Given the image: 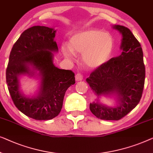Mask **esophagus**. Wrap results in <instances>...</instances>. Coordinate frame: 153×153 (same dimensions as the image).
Here are the masks:
<instances>
[{
  "instance_id": "1",
  "label": "esophagus",
  "mask_w": 153,
  "mask_h": 153,
  "mask_svg": "<svg viewBox=\"0 0 153 153\" xmlns=\"http://www.w3.org/2000/svg\"><path fill=\"white\" fill-rule=\"evenodd\" d=\"M82 79H83V77L80 74H77L76 75V80L77 82L82 80Z\"/></svg>"
}]
</instances>
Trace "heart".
<instances>
[{
    "instance_id": "b5f03b06",
    "label": "heart",
    "mask_w": 153,
    "mask_h": 153,
    "mask_svg": "<svg viewBox=\"0 0 153 153\" xmlns=\"http://www.w3.org/2000/svg\"><path fill=\"white\" fill-rule=\"evenodd\" d=\"M114 39L109 33L100 30L88 29L79 31L71 36L69 47L62 46V52L68 60L80 53L84 64L90 68H96L108 61L114 48Z\"/></svg>"
}]
</instances>
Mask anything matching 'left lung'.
<instances>
[{
  "label": "left lung",
  "mask_w": 153,
  "mask_h": 153,
  "mask_svg": "<svg viewBox=\"0 0 153 153\" xmlns=\"http://www.w3.org/2000/svg\"><path fill=\"white\" fill-rule=\"evenodd\" d=\"M121 34V54L112 57L94 72L86 81L95 94L89 109L100 119L118 120L138 105L145 82V66L140 43L128 27L113 25ZM105 97L113 100L104 103Z\"/></svg>",
  "instance_id": "1"
}]
</instances>
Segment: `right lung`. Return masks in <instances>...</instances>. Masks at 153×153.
<instances>
[{
	"instance_id": "right-lung-1",
	"label": "right lung",
	"mask_w": 153,
	"mask_h": 153,
	"mask_svg": "<svg viewBox=\"0 0 153 153\" xmlns=\"http://www.w3.org/2000/svg\"><path fill=\"white\" fill-rule=\"evenodd\" d=\"M55 27L34 25L25 30L13 46L6 70V82L15 106L27 117L51 120L59 114L68 88L76 83L71 71L53 64L58 52ZM23 76L39 80L34 94H26L20 87Z\"/></svg>"
}]
</instances>
